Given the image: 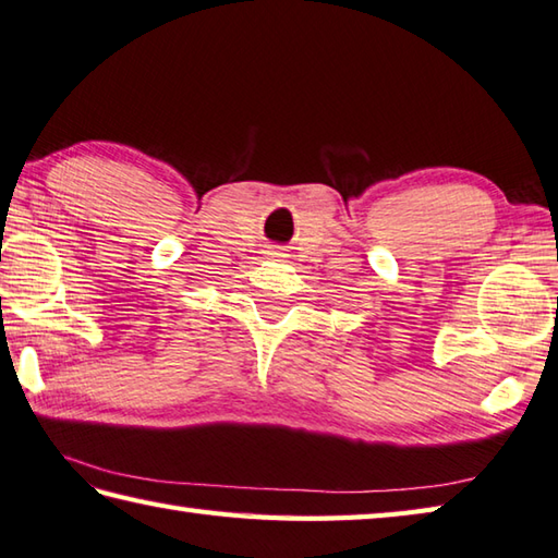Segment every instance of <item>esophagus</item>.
<instances>
[{"instance_id":"34e87169","label":"esophagus","mask_w":558,"mask_h":558,"mask_svg":"<svg viewBox=\"0 0 558 558\" xmlns=\"http://www.w3.org/2000/svg\"><path fill=\"white\" fill-rule=\"evenodd\" d=\"M276 256H280V254H276Z\"/></svg>"}]
</instances>
